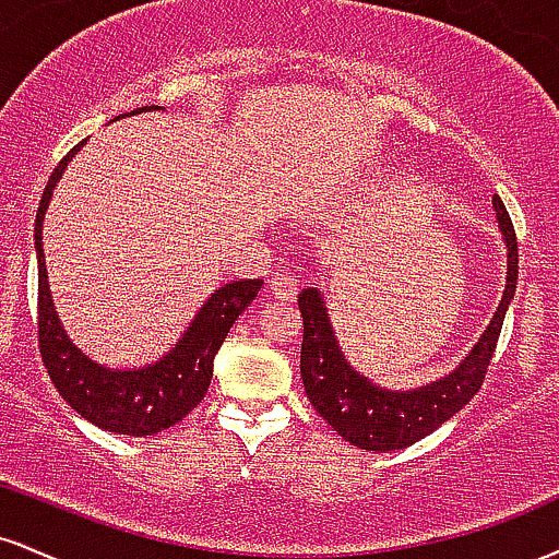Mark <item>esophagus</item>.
<instances>
[{
    "label": "esophagus",
    "mask_w": 559,
    "mask_h": 559,
    "mask_svg": "<svg viewBox=\"0 0 559 559\" xmlns=\"http://www.w3.org/2000/svg\"><path fill=\"white\" fill-rule=\"evenodd\" d=\"M271 294L275 299H284V301H288V299H294L297 297V278H294V275H288V273H275V275H271Z\"/></svg>",
    "instance_id": "esophagus-1"
}]
</instances>
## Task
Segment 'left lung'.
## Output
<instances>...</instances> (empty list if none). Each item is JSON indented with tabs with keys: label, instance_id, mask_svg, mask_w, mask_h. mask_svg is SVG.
I'll return each instance as SVG.
<instances>
[{
	"label": "left lung",
	"instance_id": "obj_1",
	"mask_svg": "<svg viewBox=\"0 0 559 559\" xmlns=\"http://www.w3.org/2000/svg\"><path fill=\"white\" fill-rule=\"evenodd\" d=\"M493 210H497L499 228L507 241V288L502 305L493 312L489 329L473 346L465 362L444 381H436L431 386L402 394V391L376 389L368 378L355 373L338 352L320 294L316 288H301L297 305L305 333H301L299 370L307 400L318 409L320 418L349 444L368 449V452L409 447L436 431L441 423L452 418L476 396L489 370L499 333H502L507 305L518 284V239L502 197L493 194Z\"/></svg>",
	"mask_w": 559,
	"mask_h": 559
}]
</instances>
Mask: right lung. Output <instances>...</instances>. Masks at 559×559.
Instances as JSON below:
<instances>
[{
	"mask_svg": "<svg viewBox=\"0 0 559 559\" xmlns=\"http://www.w3.org/2000/svg\"><path fill=\"white\" fill-rule=\"evenodd\" d=\"M155 110L141 107L136 112ZM83 144V141H81ZM75 144L66 157L57 163L44 189L41 204L36 215V260H38V352L49 378L81 418L105 431L123 436H155L165 428L183 420L199 402L204 400L213 378V360L226 342L230 325L252 305L262 288V281H236L221 286L207 305L199 310L194 323L183 333V338L173 346L163 360L141 370H107L81 355L62 331L52 297H49L47 265L41 249V221L49 197L57 186V178L66 170L68 159L81 150Z\"/></svg>",
	"mask_w": 559,
	"mask_h": 559,
	"instance_id": "obj_1",
	"label": "right lung"
}]
</instances>
